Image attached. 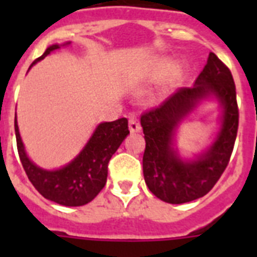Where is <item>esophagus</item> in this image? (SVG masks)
<instances>
[{
	"instance_id": "1",
	"label": "esophagus",
	"mask_w": 257,
	"mask_h": 257,
	"mask_svg": "<svg viewBox=\"0 0 257 257\" xmlns=\"http://www.w3.org/2000/svg\"><path fill=\"white\" fill-rule=\"evenodd\" d=\"M129 131L132 133H137L141 131V125L136 117H131L129 118Z\"/></svg>"
}]
</instances>
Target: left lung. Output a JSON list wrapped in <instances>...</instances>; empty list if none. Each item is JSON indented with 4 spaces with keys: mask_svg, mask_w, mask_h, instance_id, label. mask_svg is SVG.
Returning a JSON list of instances; mask_svg holds the SVG:
<instances>
[{
    "mask_svg": "<svg viewBox=\"0 0 257 257\" xmlns=\"http://www.w3.org/2000/svg\"><path fill=\"white\" fill-rule=\"evenodd\" d=\"M213 96L222 108L220 128L214 143L193 159H183L175 148L179 122L203 99ZM145 152L143 172L149 191L169 204L203 197L227 168L235 145L239 109L231 70L215 53H209L192 88L179 90L141 116Z\"/></svg>",
    "mask_w": 257,
    "mask_h": 257,
    "instance_id": "left-lung-1",
    "label": "left lung"
}]
</instances>
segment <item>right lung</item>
<instances>
[{"label":"right lung","mask_w":257,"mask_h":257,"mask_svg":"<svg viewBox=\"0 0 257 257\" xmlns=\"http://www.w3.org/2000/svg\"><path fill=\"white\" fill-rule=\"evenodd\" d=\"M69 44L70 42H65L62 45H50L32 66L44 60L52 52ZM14 129L20 160L30 183L45 199L65 207L85 205L100 193L106 183L109 160L129 135L126 118L101 122L97 125L92 137L73 160L62 168L48 171L34 164L26 155L18 131L17 117L14 118Z\"/></svg>","instance_id":"obj_1"}]
</instances>
